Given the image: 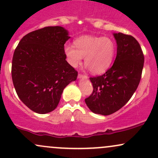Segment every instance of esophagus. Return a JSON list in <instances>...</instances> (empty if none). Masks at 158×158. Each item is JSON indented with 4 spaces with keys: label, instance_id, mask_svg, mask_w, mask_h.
I'll list each match as a JSON object with an SVG mask.
<instances>
[{
    "label": "esophagus",
    "instance_id": "34e87169",
    "mask_svg": "<svg viewBox=\"0 0 158 158\" xmlns=\"http://www.w3.org/2000/svg\"><path fill=\"white\" fill-rule=\"evenodd\" d=\"M78 78H79V79H87L88 77V76H87V75H84V74L79 73V75H78Z\"/></svg>",
    "mask_w": 158,
    "mask_h": 158
}]
</instances>
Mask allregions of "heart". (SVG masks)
<instances>
[{"label":"heart","mask_w":158,"mask_h":158,"mask_svg":"<svg viewBox=\"0 0 158 158\" xmlns=\"http://www.w3.org/2000/svg\"><path fill=\"white\" fill-rule=\"evenodd\" d=\"M73 45H67L64 53L68 63L76 68L85 57V63L94 74L105 72L110 67L115 53V44L107 37L81 36Z\"/></svg>","instance_id":"1"}]
</instances>
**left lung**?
I'll use <instances>...</instances> for the list:
<instances>
[{
    "label": "left lung",
    "instance_id": "left-lung-1",
    "mask_svg": "<svg viewBox=\"0 0 158 158\" xmlns=\"http://www.w3.org/2000/svg\"><path fill=\"white\" fill-rule=\"evenodd\" d=\"M117 56L104 74L90 77L93 92L85 99L92 112L110 115L128 102L138 87L144 64V55L138 41L122 32L114 33Z\"/></svg>",
    "mask_w": 158,
    "mask_h": 158
}]
</instances>
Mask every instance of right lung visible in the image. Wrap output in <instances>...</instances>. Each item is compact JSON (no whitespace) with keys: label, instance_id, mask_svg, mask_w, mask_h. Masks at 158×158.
Here are the masks:
<instances>
[{"label":"right lung","instance_id":"1","mask_svg":"<svg viewBox=\"0 0 158 158\" xmlns=\"http://www.w3.org/2000/svg\"><path fill=\"white\" fill-rule=\"evenodd\" d=\"M69 39L63 27H46L23 36L15 48L12 82L20 99L35 113L52 111L65 87L77 79L64 50Z\"/></svg>","mask_w":158,"mask_h":158}]
</instances>
